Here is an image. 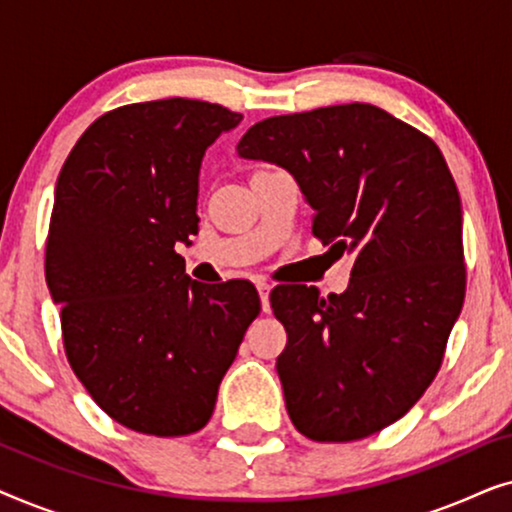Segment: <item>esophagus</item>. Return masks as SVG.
Returning a JSON list of instances; mask_svg holds the SVG:
<instances>
[{
	"label": "esophagus",
	"mask_w": 512,
	"mask_h": 512,
	"mask_svg": "<svg viewBox=\"0 0 512 512\" xmlns=\"http://www.w3.org/2000/svg\"><path fill=\"white\" fill-rule=\"evenodd\" d=\"M256 289H258V296H261L263 312H268L270 310V289H272V286L268 282H256Z\"/></svg>",
	"instance_id": "esophagus-1"
}]
</instances>
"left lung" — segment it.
Instances as JSON below:
<instances>
[{"label": "left lung", "instance_id": "1", "mask_svg": "<svg viewBox=\"0 0 512 512\" xmlns=\"http://www.w3.org/2000/svg\"><path fill=\"white\" fill-rule=\"evenodd\" d=\"M237 153L289 170L328 254H354L345 293H270L289 335L277 373L291 422L317 443L373 436L429 389L464 305L450 167L431 137L363 102L265 118Z\"/></svg>", "mask_w": 512, "mask_h": 512}]
</instances>
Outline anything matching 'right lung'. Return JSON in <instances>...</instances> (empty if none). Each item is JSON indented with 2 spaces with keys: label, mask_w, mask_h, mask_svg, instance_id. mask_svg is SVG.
Wrapping results in <instances>:
<instances>
[{
  "label": "right lung",
  "mask_w": 512,
  "mask_h": 512,
  "mask_svg": "<svg viewBox=\"0 0 512 512\" xmlns=\"http://www.w3.org/2000/svg\"><path fill=\"white\" fill-rule=\"evenodd\" d=\"M242 114L170 97L97 118L62 165L46 282L65 354L93 401L149 436H188L261 312L254 284H200L174 251L198 233L207 146Z\"/></svg>",
  "instance_id": "add662e5"
}]
</instances>
